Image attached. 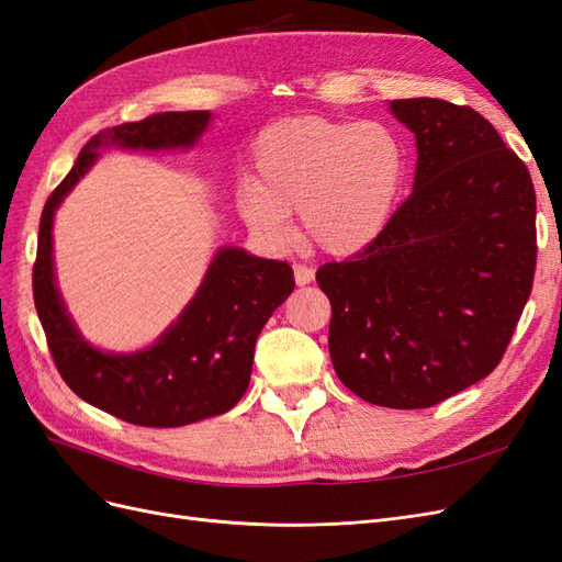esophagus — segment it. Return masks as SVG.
I'll return each instance as SVG.
<instances>
[{
	"mask_svg": "<svg viewBox=\"0 0 562 562\" xmlns=\"http://www.w3.org/2000/svg\"><path fill=\"white\" fill-rule=\"evenodd\" d=\"M315 278V270L311 266H303V263H294V280L299 286H306L311 284Z\"/></svg>",
	"mask_w": 562,
	"mask_h": 562,
	"instance_id": "1",
	"label": "esophagus"
}]
</instances>
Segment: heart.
<instances>
[{
	"label": "heart",
	"instance_id": "1",
	"mask_svg": "<svg viewBox=\"0 0 562 562\" xmlns=\"http://www.w3.org/2000/svg\"><path fill=\"white\" fill-rule=\"evenodd\" d=\"M405 179L407 150L391 124L292 117L256 140V179L239 195V214L266 245L284 247L299 212L308 243L350 256L386 233Z\"/></svg>",
	"mask_w": 562,
	"mask_h": 562
}]
</instances>
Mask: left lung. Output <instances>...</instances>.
I'll return each instance as SVG.
<instances>
[{
  "instance_id": "obj_1",
  "label": "left lung",
  "mask_w": 562,
  "mask_h": 562,
  "mask_svg": "<svg viewBox=\"0 0 562 562\" xmlns=\"http://www.w3.org/2000/svg\"><path fill=\"white\" fill-rule=\"evenodd\" d=\"M391 112L416 138L412 195L374 245L315 278L344 386L424 409L504 358L532 292L537 198L522 159L473 108L400 99Z\"/></svg>"
}]
</instances>
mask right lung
Instances as JSON below:
<instances>
[{
  "label": "right lung",
  "instance_id": "right-lung-1",
  "mask_svg": "<svg viewBox=\"0 0 562 562\" xmlns=\"http://www.w3.org/2000/svg\"><path fill=\"white\" fill-rule=\"evenodd\" d=\"M210 120V110L159 112L95 134L46 200L40 221L32 292L58 372L85 403L136 426L173 428L233 409L249 386L256 339L294 292V270L239 247H221L198 294L153 346L105 352L79 334L56 286L54 214L101 148H192Z\"/></svg>",
  "mask_w": 562,
  "mask_h": 562
}]
</instances>
